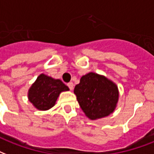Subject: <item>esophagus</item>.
<instances>
[{"instance_id": "esophagus-1", "label": "esophagus", "mask_w": 154, "mask_h": 154, "mask_svg": "<svg viewBox=\"0 0 154 154\" xmlns=\"http://www.w3.org/2000/svg\"><path fill=\"white\" fill-rule=\"evenodd\" d=\"M67 86H68V88H70V90H73L74 89V83L72 82H70V83H67Z\"/></svg>"}]
</instances>
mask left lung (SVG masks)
<instances>
[{
	"mask_svg": "<svg viewBox=\"0 0 154 154\" xmlns=\"http://www.w3.org/2000/svg\"><path fill=\"white\" fill-rule=\"evenodd\" d=\"M74 93L85 115L91 120L108 116L114 112L119 100L116 84L107 77L89 72L80 79Z\"/></svg>",
	"mask_w": 154,
	"mask_h": 154,
	"instance_id": "left-lung-1",
	"label": "left lung"
}]
</instances>
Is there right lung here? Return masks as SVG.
I'll return each mask as SVG.
<instances>
[{"instance_id": "obj_1", "label": "right lung", "mask_w": 154, "mask_h": 154, "mask_svg": "<svg viewBox=\"0 0 154 154\" xmlns=\"http://www.w3.org/2000/svg\"><path fill=\"white\" fill-rule=\"evenodd\" d=\"M66 91L69 88L60 79L41 74L29 89L28 99L34 108L46 111L54 106L61 92Z\"/></svg>"}]
</instances>
